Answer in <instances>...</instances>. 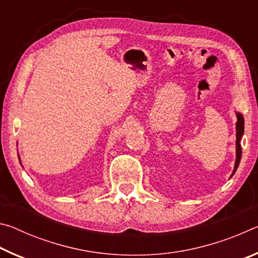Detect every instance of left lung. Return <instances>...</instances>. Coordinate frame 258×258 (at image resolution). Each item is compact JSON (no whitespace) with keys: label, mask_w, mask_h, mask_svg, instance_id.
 Listing matches in <instances>:
<instances>
[{"label":"left lung","mask_w":258,"mask_h":258,"mask_svg":"<svg viewBox=\"0 0 258 258\" xmlns=\"http://www.w3.org/2000/svg\"><path fill=\"white\" fill-rule=\"evenodd\" d=\"M237 142H235V145H237V159H235V165H234V169H233V173H235L237 171L239 163H240V159H241V155H242V150H241V146H240V140H241V137L243 134V124H244V120H243V117L241 113H237Z\"/></svg>","instance_id":"left-lung-1"}]
</instances>
